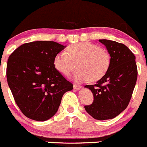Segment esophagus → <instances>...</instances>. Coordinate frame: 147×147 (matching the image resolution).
<instances>
[{
  "mask_svg": "<svg viewBox=\"0 0 147 147\" xmlns=\"http://www.w3.org/2000/svg\"><path fill=\"white\" fill-rule=\"evenodd\" d=\"M73 88L75 90H80L81 88H82V86H81L80 85H78V84H74Z\"/></svg>",
  "mask_w": 147,
  "mask_h": 147,
  "instance_id": "1",
  "label": "esophagus"
}]
</instances>
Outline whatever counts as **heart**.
Masks as SVG:
<instances>
[{
    "label": "heart",
    "mask_w": 147,
    "mask_h": 147,
    "mask_svg": "<svg viewBox=\"0 0 147 147\" xmlns=\"http://www.w3.org/2000/svg\"><path fill=\"white\" fill-rule=\"evenodd\" d=\"M67 52H60L55 56V68L67 75L76 67L79 69L72 75L77 82L90 80L97 81L105 75L111 64V56L100 47L90 42H80L67 48Z\"/></svg>",
    "instance_id": "1"
}]
</instances>
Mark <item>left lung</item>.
Masks as SVG:
<instances>
[{
  "label": "left lung",
  "instance_id": "left-lung-1",
  "mask_svg": "<svg viewBox=\"0 0 147 147\" xmlns=\"http://www.w3.org/2000/svg\"><path fill=\"white\" fill-rule=\"evenodd\" d=\"M111 56L108 71L95 85H85L93 94L91 105L85 109L92 118L100 121L112 119L128 106L137 80L134 55L123 44L99 39Z\"/></svg>",
  "mask_w": 147,
  "mask_h": 147
}]
</instances>
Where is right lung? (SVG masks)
<instances>
[{
  "mask_svg": "<svg viewBox=\"0 0 147 147\" xmlns=\"http://www.w3.org/2000/svg\"><path fill=\"white\" fill-rule=\"evenodd\" d=\"M66 46L55 42L26 43L9 56L6 77L17 105L24 116L45 121L57 111L62 98L73 85L55 68L54 59Z\"/></svg>",
  "mask_w": 147,
  "mask_h": 147,
  "instance_id": "right-lung-1",
  "label": "right lung"
}]
</instances>
